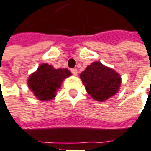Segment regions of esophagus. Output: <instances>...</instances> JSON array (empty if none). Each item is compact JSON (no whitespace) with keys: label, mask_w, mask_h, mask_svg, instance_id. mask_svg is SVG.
Instances as JSON below:
<instances>
[{"label":"esophagus","mask_w":151,"mask_h":151,"mask_svg":"<svg viewBox=\"0 0 151 151\" xmlns=\"http://www.w3.org/2000/svg\"><path fill=\"white\" fill-rule=\"evenodd\" d=\"M71 73H72L74 76H76L78 72H77V70H76V69H72V70H71Z\"/></svg>","instance_id":"obj_1"}]
</instances>
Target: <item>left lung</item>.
<instances>
[{"label": "left lung", "mask_w": 151, "mask_h": 151, "mask_svg": "<svg viewBox=\"0 0 151 151\" xmlns=\"http://www.w3.org/2000/svg\"><path fill=\"white\" fill-rule=\"evenodd\" d=\"M81 79L87 92L93 99L104 101L119 91L120 76L112 69L94 62L81 72Z\"/></svg>", "instance_id": "1"}]
</instances>
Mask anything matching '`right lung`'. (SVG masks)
Segmentation results:
<instances>
[{"label": "right lung", "mask_w": 151, "mask_h": 151, "mask_svg": "<svg viewBox=\"0 0 151 151\" xmlns=\"http://www.w3.org/2000/svg\"><path fill=\"white\" fill-rule=\"evenodd\" d=\"M71 75L66 69L56 70L53 66L43 63L28 79V86L41 101H49L56 96L62 81Z\"/></svg>", "instance_id": "obj_1"}]
</instances>
